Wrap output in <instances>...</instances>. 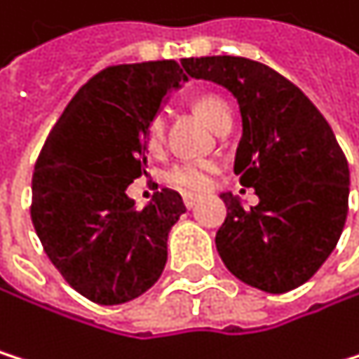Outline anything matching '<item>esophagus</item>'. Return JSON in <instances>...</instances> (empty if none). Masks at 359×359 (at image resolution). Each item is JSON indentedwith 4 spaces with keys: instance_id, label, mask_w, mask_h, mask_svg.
Instances as JSON below:
<instances>
[{
    "instance_id": "obj_1",
    "label": "esophagus",
    "mask_w": 359,
    "mask_h": 359,
    "mask_svg": "<svg viewBox=\"0 0 359 359\" xmlns=\"http://www.w3.org/2000/svg\"><path fill=\"white\" fill-rule=\"evenodd\" d=\"M198 200H200V196H196V194H185V196H183V204H185L187 208H194V206L198 204Z\"/></svg>"
}]
</instances>
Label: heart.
<instances>
[{
    "label": "heart",
    "instance_id": "heart-1",
    "mask_svg": "<svg viewBox=\"0 0 359 359\" xmlns=\"http://www.w3.org/2000/svg\"><path fill=\"white\" fill-rule=\"evenodd\" d=\"M198 110L212 130L221 123V118L225 114H229L227 104L217 100V97L198 100ZM163 136H165V114L159 112L153 116V121L149 123V130H147L149 149L157 151L163 144ZM217 170L219 168L215 161H183V163H176L174 168H170L165 172V183L174 189H181V191H204L210 187L212 176Z\"/></svg>",
    "mask_w": 359,
    "mask_h": 359
}]
</instances>
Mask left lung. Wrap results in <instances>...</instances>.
I'll use <instances>...</instances> for the list:
<instances>
[{
  "label": "left lung",
  "instance_id": "obj_1",
  "mask_svg": "<svg viewBox=\"0 0 359 359\" xmlns=\"http://www.w3.org/2000/svg\"><path fill=\"white\" fill-rule=\"evenodd\" d=\"M191 79L234 95L243 136L234 172L259 204L221 194L227 217L215 236L219 257L243 283L285 294L334 251L347 219L349 165L313 102L272 67L245 57L183 59Z\"/></svg>",
  "mask_w": 359,
  "mask_h": 359
}]
</instances>
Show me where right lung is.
<instances>
[{"instance_id":"1","label":"right lung","mask_w":359,"mask_h":359,"mask_svg":"<svg viewBox=\"0 0 359 359\" xmlns=\"http://www.w3.org/2000/svg\"><path fill=\"white\" fill-rule=\"evenodd\" d=\"M183 83L172 59L102 69L72 97L36 161L38 238L61 276L95 304L142 296L165 268L168 234L185 204L161 189L138 210L127 187L147 165L149 123Z\"/></svg>"}]
</instances>
